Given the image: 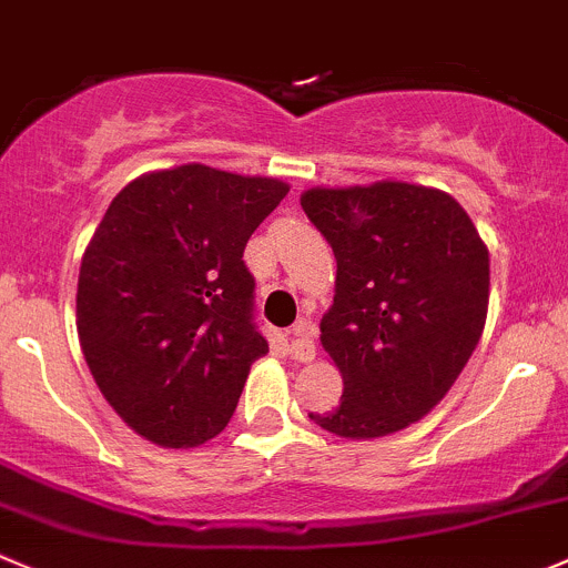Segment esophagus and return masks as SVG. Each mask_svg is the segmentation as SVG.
Segmentation results:
<instances>
[{
	"label": "esophagus",
	"mask_w": 568,
	"mask_h": 568,
	"mask_svg": "<svg viewBox=\"0 0 568 568\" xmlns=\"http://www.w3.org/2000/svg\"><path fill=\"white\" fill-rule=\"evenodd\" d=\"M288 352L294 361H313L316 357V344H313V324L307 318H300L291 329V341H288Z\"/></svg>",
	"instance_id": "34e87169"
}]
</instances>
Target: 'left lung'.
Instances as JSON below:
<instances>
[{
  "instance_id": "obj_1",
  "label": "left lung",
  "mask_w": 568,
  "mask_h": 568,
  "mask_svg": "<svg viewBox=\"0 0 568 568\" xmlns=\"http://www.w3.org/2000/svg\"><path fill=\"white\" fill-rule=\"evenodd\" d=\"M302 211L338 263L322 346L344 377L338 407L307 416L341 438L405 430L480 344L486 244L453 196L424 185L311 189Z\"/></svg>"
}]
</instances>
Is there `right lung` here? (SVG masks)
<instances>
[{
    "label": "right lung",
    "mask_w": 568,
    "mask_h": 568,
    "mask_svg": "<svg viewBox=\"0 0 568 568\" xmlns=\"http://www.w3.org/2000/svg\"><path fill=\"white\" fill-rule=\"evenodd\" d=\"M288 185L191 166L115 194L77 283V333L99 390L161 447H196L233 416L268 344L244 250Z\"/></svg>",
    "instance_id": "right-lung-1"
}]
</instances>
